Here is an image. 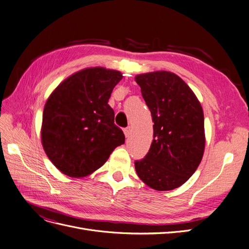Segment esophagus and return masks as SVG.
<instances>
[{"instance_id": "obj_1", "label": "esophagus", "mask_w": 249, "mask_h": 249, "mask_svg": "<svg viewBox=\"0 0 249 249\" xmlns=\"http://www.w3.org/2000/svg\"><path fill=\"white\" fill-rule=\"evenodd\" d=\"M131 132H132V128L129 126V127H127V128H125L124 129V134H125V136L126 137H129L131 135Z\"/></svg>"}]
</instances>
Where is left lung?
<instances>
[{"label":"left lung","mask_w":249,"mask_h":249,"mask_svg":"<svg viewBox=\"0 0 249 249\" xmlns=\"http://www.w3.org/2000/svg\"><path fill=\"white\" fill-rule=\"evenodd\" d=\"M135 81L154 122L153 142L146 156L135 160L136 173L150 188L175 189L193 175L203 156L201 105L189 86L172 72L139 74Z\"/></svg>","instance_id":"1"}]
</instances>
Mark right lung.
Wrapping results in <instances>:
<instances>
[{
  "label": "right lung",
  "instance_id": "1",
  "mask_svg": "<svg viewBox=\"0 0 249 249\" xmlns=\"http://www.w3.org/2000/svg\"><path fill=\"white\" fill-rule=\"evenodd\" d=\"M121 72L103 67L74 73L48 99L41 125V143L63 174L85 177L101 168L112 151L125 142L107 105Z\"/></svg>",
  "mask_w": 249,
  "mask_h": 249
}]
</instances>
